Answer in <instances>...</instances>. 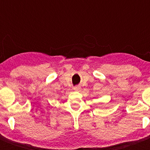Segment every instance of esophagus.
Segmentation results:
<instances>
[{
  "mask_svg": "<svg viewBox=\"0 0 150 150\" xmlns=\"http://www.w3.org/2000/svg\"><path fill=\"white\" fill-rule=\"evenodd\" d=\"M80 89H81V88H80V86H75V87H74V89H75V91H79Z\"/></svg>",
  "mask_w": 150,
  "mask_h": 150,
  "instance_id": "34e87169",
  "label": "esophagus"
}]
</instances>
